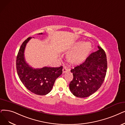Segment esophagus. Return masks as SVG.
Masks as SVG:
<instances>
[{"label": "esophagus", "mask_w": 125, "mask_h": 125, "mask_svg": "<svg viewBox=\"0 0 125 125\" xmlns=\"http://www.w3.org/2000/svg\"><path fill=\"white\" fill-rule=\"evenodd\" d=\"M68 69L66 67H64L63 68V73H66L67 72H68Z\"/></svg>", "instance_id": "esophagus-1"}]
</instances>
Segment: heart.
<instances>
[{
  "mask_svg": "<svg viewBox=\"0 0 125 125\" xmlns=\"http://www.w3.org/2000/svg\"><path fill=\"white\" fill-rule=\"evenodd\" d=\"M76 47H79L68 54L67 60L72 64H79L85 61L88 54L91 49V44L89 42L83 44L79 42L76 45Z\"/></svg>",
  "mask_w": 125,
  "mask_h": 125,
  "instance_id": "b5f03b06",
  "label": "heart"
}]
</instances>
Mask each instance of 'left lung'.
Wrapping results in <instances>:
<instances>
[{
  "mask_svg": "<svg viewBox=\"0 0 125 125\" xmlns=\"http://www.w3.org/2000/svg\"><path fill=\"white\" fill-rule=\"evenodd\" d=\"M97 51L91 53L85 61L70 70L73 79L69 89L77 97H86L94 94L104 82L107 69L104 50L98 46Z\"/></svg>",
  "mask_w": 125,
  "mask_h": 125,
  "instance_id": "obj_1",
  "label": "left lung"
}]
</instances>
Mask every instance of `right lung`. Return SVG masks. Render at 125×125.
<instances>
[{
    "mask_svg": "<svg viewBox=\"0 0 125 125\" xmlns=\"http://www.w3.org/2000/svg\"><path fill=\"white\" fill-rule=\"evenodd\" d=\"M31 38H27L19 50L16 58L17 73L21 82L29 90L37 95H46L52 90L56 80L62 73L63 66L38 69L30 67L25 62L23 52L26 43Z\"/></svg>",
    "mask_w": 125,
    "mask_h": 125,
    "instance_id": "obj_1",
    "label": "right lung"
}]
</instances>
